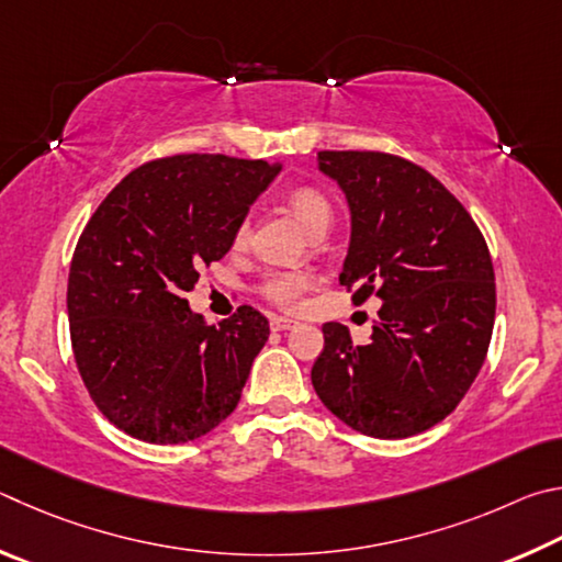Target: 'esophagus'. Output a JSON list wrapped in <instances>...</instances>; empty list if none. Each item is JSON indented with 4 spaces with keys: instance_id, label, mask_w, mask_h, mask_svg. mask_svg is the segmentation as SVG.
Listing matches in <instances>:
<instances>
[{
    "instance_id": "obj_1",
    "label": "esophagus",
    "mask_w": 562,
    "mask_h": 562,
    "mask_svg": "<svg viewBox=\"0 0 562 562\" xmlns=\"http://www.w3.org/2000/svg\"><path fill=\"white\" fill-rule=\"evenodd\" d=\"M293 326H296V321H291V318H283V316H273L271 318V328L273 330H291Z\"/></svg>"
}]
</instances>
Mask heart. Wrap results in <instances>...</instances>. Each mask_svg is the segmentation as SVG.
<instances>
[{"instance_id":"heart-1","label":"heart","mask_w":562,"mask_h":562,"mask_svg":"<svg viewBox=\"0 0 562 562\" xmlns=\"http://www.w3.org/2000/svg\"><path fill=\"white\" fill-rule=\"evenodd\" d=\"M289 206L306 232L316 229L321 224H330V202L316 187H296L289 196ZM246 239H249V222L241 220L234 229V246H241ZM311 283L313 279L303 271H269L259 281V293L273 306L291 311L299 306L301 296L311 289Z\"/></svg>"}]
</instances>
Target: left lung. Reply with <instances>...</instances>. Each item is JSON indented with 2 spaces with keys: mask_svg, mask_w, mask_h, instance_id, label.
<instances>
[{
  "mask_svg": "<svg viewBox=\"0 0 562 562\" xmlns=\"http://www.w3.org/2000/svg\"><path fill=\"white\" fill-rule=\"evenodd\" d=\"M352 214L340 286L382 301L372 338L356 346L326 323L311 382L360 435L405 439L457 409L484 366L496 318L484 234L425 167L380 150H321Z\"/></svg>",
  "mask_w": 562,
  "mask_h": 562,
  "instance_id": "8db88e82",
  "label": "left lung"
}]
</instances>
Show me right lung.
Returning <instances> with one entry per match:
<instances>
[{"label": "right lung", "instance_id": "obj_1", "mask_svg": "<svg viewBox=\"0 0 562 562\" xmlns=\"http://www.w3.org/2000/svg\"><path fill=\"white\" fill-rule=\"evenodd\" d=\"M279 170L229 155L157 157L125 175L78 236L66 296L76 368L125 435L184 445L239 405L269 321L239 306L206 326L184 293L232 249Z\"/></svg>", "mask_w": 562, "mask_h": 562}]
</instances>
